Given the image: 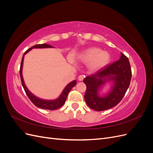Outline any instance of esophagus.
Segmentation results:
<instances>
[{
	"instance_id": "esophagus-1",
	"label": "esophagus",
	"mask_w": 153,
	"mask_h": 153,
	"mask_svg": "<svg viewBox=\"0 0 153 153\" xmlns=\"http://www.w3.org/2000/svg\"><path fill=\"white\" fill-rule=\"evenodd\" d=\"M84 77H85V76H84V75H80L79 76H78V80H80V81H82L83 80H84Z\"/></svg>"
}]
</instances>
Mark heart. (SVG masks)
I'll return each mask as SVG.
<instances>
[{
  "label": "heart",
  "mask_w": 153,
  "mask_h": 153,
  "mask_svg": "<svg viewBox=\"0 0 153 153\" xmlns=\"http://www.w3.org/2000/svg\"><path fill=\"white\" fill-rule=\"evenodd\" d=\"M81 59L89 62V67L92 71H97L107 65L110 61V55L99 48L92 47L85 50L82 55Z\"/></svg>",
  "instance_id": "b5f03b06"
}]
</instances>
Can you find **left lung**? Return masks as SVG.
<instances>
[{"instance_id":"8db88e82","label":"left lung","mask_w":153,"mask_h":153,"mask_svg":"<svg viewBox=\"0 0 153 153\" xmlns=\"http://www.w3.org/2000/svg\"><path fill=\"white\" fill-rule=\"evenodd\" d=\"M131 69L128 57L121 53L120 59L87 76L84 79L87 89L84 99L87 105L96 111L108 110L122 100L130 84ZM113 85L108 94L99 95V91L107 81Z\"/></svg>"}]
</instances>
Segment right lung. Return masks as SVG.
Returning a JSON list of instances; mask_svg holds the SVG:
<instances>
[{"label":"right lung","mask_w":153,"mask_h":153,"mask_svg":"<svg viewBox=\"0 0 153 153\" xmlns=\"http://www.w3.org/2000/svg\"><path fill=\"white\" fill-rule=\"evenodd\" d=\"M52 47H53L52 46L48 44H45V43L41 44V45H36L33 46V47H30L29 49H28L26 51V52L24 53V55H23L21 64H20V75L22 84L23 87H24L27 96H28V98L30 99V100L32 101V102L34 103V105L37 106V107H39L43 109H46V110H56L57 108H61V106L64 104V103H65V101L66 100L68 93L69 92V91L71 90L72 88L76 84V81L73 80V82L69 83V84H68L66 87L64 88V89L62 92L61 94L60 95V96L56 100H45L43 99H40L38 98V97L35 96L34 94H32L29 91V89H27V87H26L24 83V78H23V76H22V68H23V62H24V59L25 55L27 52H29L30 50H32V48H52Z\"/></svg>","instance_id":"1"}]
</instances>
